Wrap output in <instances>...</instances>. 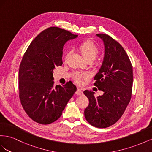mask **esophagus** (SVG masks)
I'll return each instance as SVG.
<instances>
[{
	"label": "esophagus",
	"mask_w": 152,
	"mask_h": 152,
	"mask_svg": "<svg viewBox=\"0 0 152 152\" xmlns=\"http://www.w3.org/2000/svg\"><path fill=\"white\" fill-rule=\"evenodd\" d=\"M76 94L77 95H83V91L81 90V89H80V88H78V89L77 90Z\"/></svg>",
	"instance_id": "esophagus-1"
}]
</instances>
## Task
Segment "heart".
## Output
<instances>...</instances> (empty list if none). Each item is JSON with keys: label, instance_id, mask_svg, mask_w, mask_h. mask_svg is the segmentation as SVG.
<instances>
[{"label": "heart", "instance_id": "heart-1", "mask_svg": "<svg viewBox=\"0 0 152 152\" xmlns=\"http://www.w3.org/2000/svg\"><path fill=\"white\" fill-rule=\"evenodd\" d=\"M79 50H80L82 55L83 56L84 58L87 60H94L95 57H97L99 50L97 46L95 45L94 43L90 41H85L80 45ZM71 51H68L66 53L65 60H67L69 56L71 55ZM88 75L86 73H81L76 72L74 75V79L77 84H81L82 82V80L87 78Z\"/></svg>", "mask_w": 152, "mask_h": 152}]
</instances>
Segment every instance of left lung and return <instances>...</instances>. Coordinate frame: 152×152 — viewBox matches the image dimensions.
<instances>
[{
    "instance_id": "8db88e82",
    "label": "left lung",
    "mask_w": 152,
    "mask_h": 152,
    "mask_svg": "<svg viewBox=\"0 0 152 152\" xmlns=\"http://www.w3.org/2000/svg\"><path fill=\"white\" fill-rule=\"evenodd\" d=\"M104 45L102 66L94 77L103 95L95 97L94 92L85 90L89 104L84 111L86 121L92 126L106 128L115 124L131 101L133 83L132 66L124 48L111 37L97 34Z\"/></svg>"
}]
</instances>
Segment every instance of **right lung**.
I'll use <instances>...</instances> for the list:
<instances>
[{
    "label": "right lung",
    "mask_w": 152,
    "mask_h": 152,
    "mask_svg": "<svg viewBox=\"0 0 152 152\" xmlns=\"http://www.w3.org/2000/svg\"><path fill=\"white\" fill-rule=\"evenodd\" d=\"M77 35L58 27L43 30L30 43L19 69V97L26 113L47 125L58 120L76 91L70 81L54 86L53 70L62 65L63 48Z\"/></svg>",
    "instance_id": "right-lung-1"
}]
</instances>
